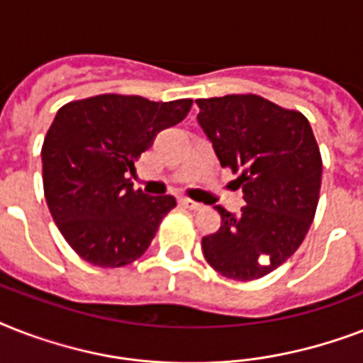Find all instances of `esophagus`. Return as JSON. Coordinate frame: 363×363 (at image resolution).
Masks as SVG:
<instances>
[{
  "mask_svg": "<svg viewBox=\"0 0 363 363\" xmlns=\"http://www.w3.org/2000/svg\"><path fill=\"white\" fill-rule=\"evenodd\" d=\"M179 203H181V207H184V209H190V211L201 209V203H198V201H194V199L190 198H181L179 199Z\"/></svg>",
  "mask_w": 363,
  "mask_h": 363,
  "instance_id": "34e87169",
  "label": "esophagus"
}]
</instances>
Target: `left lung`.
<instances>
[{
    "mask_svg": "<svg viewBox=\"0 0 363 363\" xmlns=\"http://www.w3.org/2000/svg\"><path fill=\"white\" fill-rule=\"evenodd\" d=\"M222 167L239 173L247 205L222 207L220 230L201 239L205 259L233 281L275 271L303 242L320 198L322 156L309 121L256 94L196 99Z\"/></svg>",
    "mask_w": 363,
    "mask_h": 363,
    "instance_id": "obj_1",
    "label": "left lung"
}]
</instances>
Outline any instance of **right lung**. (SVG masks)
Here are the masks:
<instances>
[{"instance_id":"obj_1","label":"right lung","mask_w":363,"mask_h":363,"mask_svg":"<svg viewBox=\"0 0 363 363\" xmlns=\"http://www.w3.org/2000/svg\"><path fill=\"white\" fill-rule=\"evenodd\" d=\"M192 99L150 101L99 94L65 104L43 141V190L60 233L88 264L141 258L173 196H148L128 179L156 133L184 121Z\"/></svg>"}]
</instances>
